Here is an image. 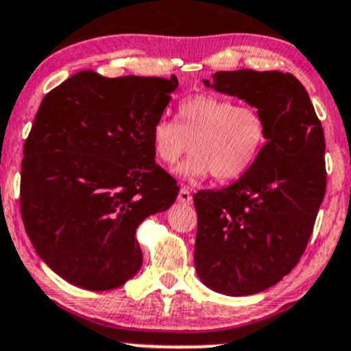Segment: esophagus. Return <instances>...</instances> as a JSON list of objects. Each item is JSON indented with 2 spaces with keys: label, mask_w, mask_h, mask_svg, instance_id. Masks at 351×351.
<instances>
[{
  "label": "esophagus",
  "mask_w": 351,
  "mask_h": 351,
  "mask_svg": "<svg viewBox=\"0 0 351 351\" xmlns=\"http://www.w3.org/2000/svg\"><path fill=\"white\" fill-rule=\"evenodd\" d=\"M178 201L183 202V204H193V196H191V191H189V188L183 186L180 189Z\"/></svg>",
  "instance_id": "obj_1"
}]
</instances>
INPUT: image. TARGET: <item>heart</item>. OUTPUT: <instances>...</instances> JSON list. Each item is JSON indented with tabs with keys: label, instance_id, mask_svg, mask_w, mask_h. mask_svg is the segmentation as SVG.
I'll use <instances>...</instances> for the list:
<instances>
[{
	"label": "heart",
	"instance_id": "1",
	"mask_svg": "<svg viewBox=\"0 0 351 351\" xmlns=\"http://www.w3.org/2000/svg\"><path fill=\"white\" fill-rule=\"evenodd\" d=\"M150 138L155 157L167 167H175L193 152L180 167L186 178L213 175L217 181H232L245 175L258 158L267 142V122L255 108L201 93L181 99L176 122L160 119Z\"/></svg>",
	"mask_w": 351,
	"mask_h": 351
}]
</instances>
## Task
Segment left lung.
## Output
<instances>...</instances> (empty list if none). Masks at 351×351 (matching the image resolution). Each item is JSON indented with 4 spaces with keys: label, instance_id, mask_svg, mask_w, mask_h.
I'll return each mask as SVG.
<instances>
[{
    "label": "left lung",
    "instance_id": "8db88e82",
    "mask_svg": "<svg viewBox=\"0 0 351 351\" xmlns=\"http://www.w3.org/2000/svg\"><path fill=\"white\" fill-rule=\"evenodd\" d=\"M208 88L243 99L267 122V143L230 186L194 194V265L208 288L250 296L291 273L325 194L324 129L301 82L281 71H217Z\"/></svg>",
    "mask_w": 351,
    "mask_h": 351
}]
</instances>
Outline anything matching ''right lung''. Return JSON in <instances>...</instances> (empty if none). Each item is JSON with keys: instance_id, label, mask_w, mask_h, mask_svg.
<instances>
[{"instance_id": "1", "label": "right lung", "mask_w": 351, "mask_h": 351, "mask_svg": "<svg viewBox=\"0 0 351 351\" xmlns=\"http://www.w3.org/2000/svg\"><path fill=\"white\" fill-rule=\"evenodd\" d=\"M178 80L78 71L45 95L24 143L21 216L37 255L90 291L142 267L135 230L180 188L155 163L152 129Z\"/></svg>"}]
</instances>
